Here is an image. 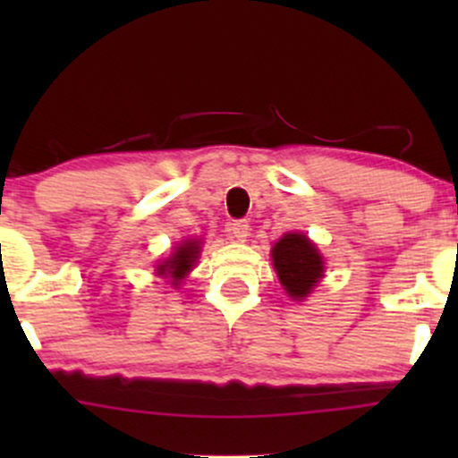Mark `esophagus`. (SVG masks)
Masks as SVG:
<instances>
[{
  "label": "esophagus",
  "instance_id": "1",
  "mask_svg": "<svg viewBox=\"0 0 458 458\" xmlns=\"http://www.w3.org/2000/svg\"><path fill=\"white\" fill-rule=\"evenodd\" d=\"M230 234H233V239L236 241H245L247 234H250V224L245 222V219H234L233 224H230Z\"/></svg>",
  "mask_w": 458,
  "mask_h": 458
}]
</instances>
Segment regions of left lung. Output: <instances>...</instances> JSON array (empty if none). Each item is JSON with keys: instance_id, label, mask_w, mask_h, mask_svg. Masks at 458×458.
Returning a JSON list of instances; mask_svg holds the SVG:
<instances>
[{"instance_id": "left-lung-1", "label": "left lung", "mask_w": 458, "mask_h": 458, "mask_svg": "<svg viewBox=\"0 0 458 458\" xmlns=\"http://www.w3.org/2000/svg\"><path fill=\"white\" fill-rule=\"evenodd\" d=\"M273 267L280 277L284 291L293 299H303L312 293L323 277V259L308 236L284 234L273 247Z\"/></svg>"}]
</instances>
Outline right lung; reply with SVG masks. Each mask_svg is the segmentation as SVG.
<instances>
[{
  "mask_svg": "<svg viewBox=\"0 0 458 458\" xmlns=\"http://www.w3.org/2000/svg\"><path fill=\"white\" fill-rule=\"evenodd\" d=\"M198 254H199L198 241H185V243H182L174 251V256H172V259H167L163 265L157 267V273H159L161 277H172V284L178 286V282H181L182 277L191 271Z\"/></svg>",
  "mask_w": 458,
  "mask_h": 458,
  "instance_id": "obj_1",
  "label": "right lung"
}]
</instances>
